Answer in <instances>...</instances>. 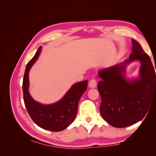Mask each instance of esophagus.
<instances>
[{"label": "esophagus", "mask_w": 156, "mask_h": 156, "mask_svg": "<svg viewBox=\"0 0 156 156\" xmlns=\"http://www.w3.org/2000/svg\"><path fill=\"white\" fill-rule=\"evenodd\" d=\"M97 86V81L96 79H92L90 81H89V87L90 88H95Z\"/></svg>", "instance_id": "34e87169"}]
</instances>
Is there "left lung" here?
<instances>
[{
  "mask_svg": "<svg viewBox=\"0 0 156 156\" xmlns=\"http://www.w3.org/2000/svg\"><path fill=\"white\" fill-rule=\"evenodd\" d=\"M132 44L129 59L98 73L101 79L98 84L101 115L115 127H127L142 120L156 98V75L150 58L136 40H132ZM134 60L141 62L140 78L127 82L123 75L125 65Z\"/></svg>",
  "mask_w": 156,
  "mask_h": 156,
  "instance_id": "1",
  "label": "left lung"
}]
</instances>
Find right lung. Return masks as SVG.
<instances>
[{
	"mask_svg": "<svg viewBox=\"0 0 156 156\" xmlns=\"http://www.w3.org/2000/svg\"><path fill=\"white\" fill-rule=\"evenodd\" d=\"M41 47L27 64L23 77V91L25 105L32 120L41 128L60 131L68 127L76 116L79 101L87 88L85 80L73 84L62 100L52 105H44L35 101L29 92V72L32 66L38 58Z\"/></svg>",
	"mask_w": 156,
	"mask_h": 156,
	"instance_id": "add662e5",
	"label": "right lung"
}]
</instances>
